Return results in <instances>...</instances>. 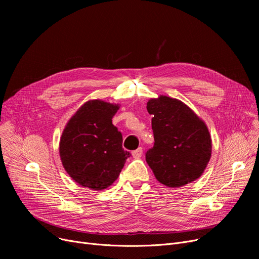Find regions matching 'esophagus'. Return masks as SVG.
<instances>
[{
  "label": "esophagus",
  "mask_w": 259,
  "mask_h": 259,
  "mask_svg": "<svg viewBox=\"0 0 259 259\" xmlns=\"http://www.w3.org/2000/svg\"><path fill=\"white\" fill-rule=\"evenodd\" d=\"M132 155H133L134 158H140L143 155V148L140 147V148L137 149V150L132 151Z\"/></svg>",
  "instance_id": "1"
}]
</instances>
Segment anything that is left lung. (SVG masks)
Returning <instances> with one entry per match:
<instances>
[{
	"label": "left lung",
	"mask_w": 259,
	"mask_h": 259,
	"mask_svg": "<svg viewBox=\"0 0 259 259\" xmlns=\"http://www.w3.org/2000/svg\"><path fill=\"white\" fill-rule=\"evenodd\" d=\"M152 114L154 146L146 160L156 180L179 188L197 180L211 157L210 133L203 122L183 102L161 95L147 104Z\"/></svg>",
	"instance_id": "8db88e82"
}]
</instances>
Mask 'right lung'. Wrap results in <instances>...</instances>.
I'll return each instance as SVG.
<instances>
[{"instance_id":"obj_1","label":"right lung","mask_w":259,"mask_h":259,"mask_svg":"<svg viewBox=\"0 0 259 259\" xmlns=\"http://www.w3.org/2000/svg\"><path fill=\"white\" fill-rule=\"evenodd\" d=\"M118 105L89 101L68 121L60 154L67 173L80 186L103 190L113 184L131 156L122 135L112 124Z\"/></svg>"}]
</instances>
